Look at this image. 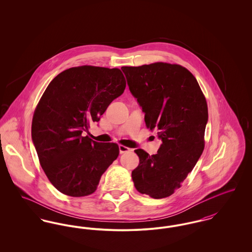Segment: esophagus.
<instances>
[{"label":"esophagus","instance_id":"1","mask_svg":"<svg viewBox=\"0 0 252 252\" xmlns=\"http://www.w3.org/2000/svg\"><path fill=\"white\" fill-rule=\"evenodd\" d=\"M119 151H120L121 154H123V153H126V152H129V151H130V148H128V147L125 146V145H122V144H120V145H119Z\"/></svg>","mask_w":252,"mask_h":252}]
</instances>
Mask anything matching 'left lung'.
I'll use <instances>...</instances> for the list:
<instances>
[{
	"mask_svg": "<svg viewBox=\"0 0 252 252\" xmlns=\"http://www.w3.org/2000/svg\"><path fill=\"white\" fill-rule=\"evenodd\" d=\"M132 95L144 112L147 128L161 140L155 155L136 149L132 171L135 188L153 198L174 193L192 171L204 149L208 106L195 77L178 64L156 62L122 67Z\"/></svg>",
	"mask_w": 252,
	"mask_h": 252,
	"instance_id": "8db88e82",
	"label": "left lung"
}]
</instances>
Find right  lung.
<instances>
[{"instance_id":"1","label":"right lung","mask_w":252,"mask_h":252,"mask_svg":"<svg viewBox=\"0 0 252 252\" xmlns=\"http://www.w3.org/2000/svg\"><path fill=\"white\" fill-rule=\"evenodd\" d=\"M125 89L119 69L87 65L60 72L46 88L34 112L32 141L45 175L60 192L79 197L95 192L117 158L118 144L97 143L83 134Z\"/></svg>"}]
</instances>
